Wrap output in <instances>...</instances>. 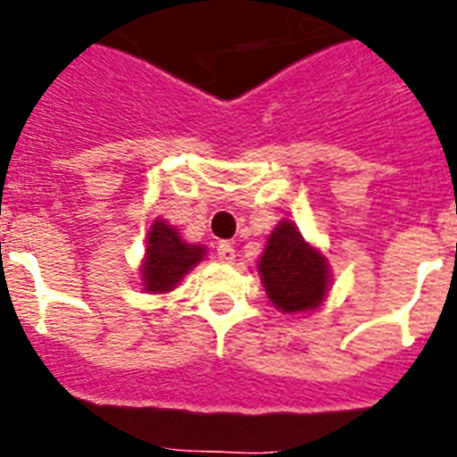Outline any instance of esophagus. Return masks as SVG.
<instances>
[{
  "label": "esophagus",
  "instance_id": "obj_1",
  "mask_svg": "<svg viewBox=\"0 0 457 457\" xmlns=\"http://www.w3.org/2000/svg\"><path fill=\"white\" fill-rule=\"evenodd\" d=\"M215 256H218V261H222V263H232L237 256V251L232 244L228 242H220L218 246H215Z\"/></svg>",
  "mask_w": 457,
  "mask_h": 457
}]
</instances>
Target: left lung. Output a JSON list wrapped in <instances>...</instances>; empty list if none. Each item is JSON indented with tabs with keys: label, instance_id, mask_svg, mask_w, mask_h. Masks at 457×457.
Wrapping results in <instances>:
<instances>
[{
	"label": "left lung",
	"instance_id": "8db88e82",
	"mask_svg": "<svg viewBox=\"0 0 457 457\" xmlns=\"http://www.w3.org/2000/svg\"><path fill=\"white\" fill-rule=\"evenodd\" d=\"M268 299L282 312L312 311L327 294V261L311 249L292 222H279L261 256Z\"/></svg>",
	"mask_w": 457,
	"mask_h": 457
}]
</instances>
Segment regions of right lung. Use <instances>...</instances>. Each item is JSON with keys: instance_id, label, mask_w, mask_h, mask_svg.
I'll return each instance as SVG.
<instances>
[{"instance_id": "right-lung-1", "label": "right lung", "mask_w": 457, "mask_h": 457, "mask_svg": "<svg viewBox=\"0 0 457 457\" xmlns=\"http://www.w3.org/2000/svg\"><path fill=\"white\" fill-rule=\"evenodd\" d=\"M204 253V246L185 244L170 225L156 220L146 237V258L142 265L145 289L154 294L170 292L185 278L187 270L199 263Z\"/></svg>"}]
</instances>
